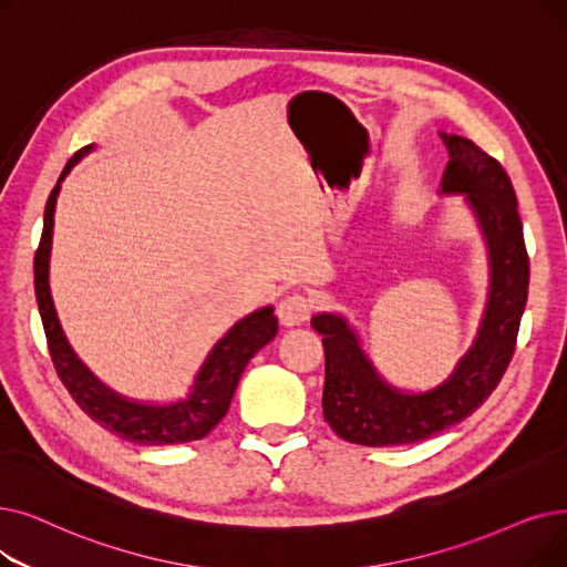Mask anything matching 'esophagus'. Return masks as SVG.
<instances>
[{
    "label": "esophagus",
    "instance_id": "34e87169",
    "mask_svg": "<svg viewBox=\"0 0 567 567\" xmlns=\"http://www.w3.org/2000/svg\"><path fill=\"white\" fill-rule=\"evenodd\" d=\"M310 310H312V306L303 297V293L293 291L278 303V319L282 327H297V324L306 322V319L310 317Z\"/></svg>",
    "mask_w": 567,
    "mask_h": 567
}]
</instances>
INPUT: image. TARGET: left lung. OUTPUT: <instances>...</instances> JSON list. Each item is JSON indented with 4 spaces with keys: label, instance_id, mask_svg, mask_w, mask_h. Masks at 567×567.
<instances>
[{
    "label": "left lung",
    "instance_id": "8db88e82",
    "mask_svg": "<svg viewBox=\"0 0 567 567\" xmlns=\"http://www.w3.org/2000/svg\"><path fill=\"white\" fill-rule=\"evenodd\" d=\"M450 162L442 196H463L488 257V291L477 333L454 371L424 391H410L380 375L357 329L340 312H317L310 327L322 333L327 373L322 410L342 440L365 447L422 442L473 414L494 391L514 354L528 299V255L516 194L505 168L471 138L440 132Z\"/></svg>",
    "mask_w": 567,
    "mask_h": 567
}]
</instances>
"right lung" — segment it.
<instances>
[{
  "instance_id": "obj_1",
  "label": "right lung",
  "mask_w": 567,
  "mask_h": 567,
  "mask_svg": "<svg viewBox=\"0 0 567 567\" xmlns=\"http://www.w3.org/2000/svg\"><path fill=\"white\" fill-rule=\"evenodd\" d=\"M94 147V143L85 145L83 151L69 159L55 189L48 196L43 213V234L34 257V291L48 338V350H51L55 371L62 384L69 389L71 399L81 405L90 420L117 437L136 442V445H181V442L202 440L223 422L245 365L264 344L276 338L278 317L274 315V306H264L238 319L213 344L185 399L168 403L136 401L122 396V393L96 378L69 344L51 297V248L58 194L69 171L90 155Z\"/></svg>"
}]
</instances>
